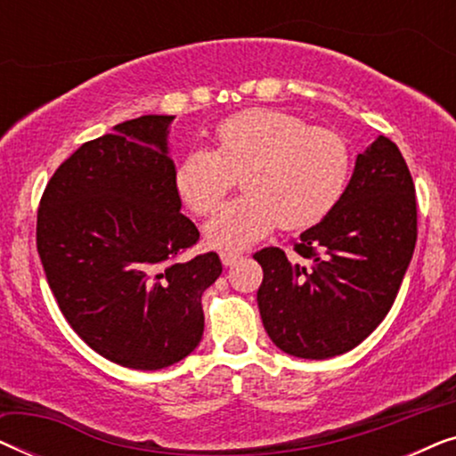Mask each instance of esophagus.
I'll use <instances>...</instances> for the list:
<instances>
[{"label": "esophagus", "mask_w": 456, "mask_h": 456, "mask_svg": "<svg viewBox=\"0 0 456 456\" xmlns=\"http://www.w3.org/2000/svg\"><path fill=\"white\" fill-rule=\"evenodd\" d=\"M220 259H222V264H224V265L230 267V265H234L236 261H240V259H242V255H239V253H222V255H220Z\"/></svg>", "instance_id": "1"}]
</instances>
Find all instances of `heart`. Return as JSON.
<instances>
[{
	"label": "heart",
	"mask_w": 456,
	"mask_h": 456,
	"mask_svg": "<svg viewBox=\"0 0 456 456\" xmlns=\"http://www.w3.org/2000/svg\"><path fill=\"white\" fill-rule=\"evenodd\" d=\"M353 151L340 133L309 126L282 110H245L216 128L214 151H192L174 170V189L195 216H209L232 191L245 195L224 205L205 226L217 248H245L276 228L303 230L323 220L345 195Z\"/></svg>",
	"instance_id": "1"
}]
</instances>
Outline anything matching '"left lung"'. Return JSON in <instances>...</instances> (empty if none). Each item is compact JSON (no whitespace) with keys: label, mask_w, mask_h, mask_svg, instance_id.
Instances as JSON below:
<instances>
[{"label":"left lung","mask_w":456,"mask_h":456,"mask_svg":"<svg viewBox=\"0 0 456 456\" xmlns=\"http://www.w3.org/2000/svg\"><path fill=\"white\" fill-rule=\"evenodd\" d=\"M417 242V199L398 147L378 136L345 195L305 230L290 261L278 247L253 255L264 270L261 322L273 345L301 359L351 351L379 326L398 295Z\"/></svg>","instance_id":"8db88e82"}]
</instances>
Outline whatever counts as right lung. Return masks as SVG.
I'll list each match as a JSON object with an SVG mask.
<instances>
[{"label":"right lung","instance_id":"1","mask_svg":"<svg viewBox=\"0 0 456 456\" xmlns=\"http://www.w3.org/2000/svg\"><path fill=\"white\" fill-rule=\"evenodd\" d=\"M172 120L141 116L83 142L37 211V251L66 322L102 357L142 371L195 351L201 295L222 273L214 251L183 259L199 230L174 189Z\"/></svg>","mask_w":456,"mask_h":456}]
</instances>
